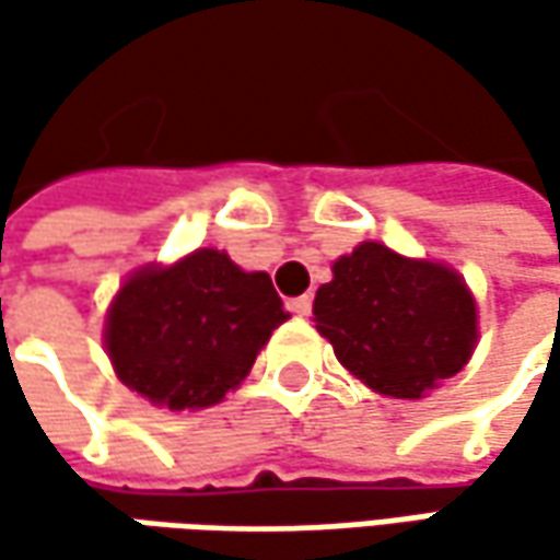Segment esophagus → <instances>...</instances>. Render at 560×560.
Masks as SVG:
<instances>
[{
  "mask_svg": "<svg viewBox=\"0 0 560 560\" xmlns=\"http://www.w3.org/2000/svg\"><path fill=\"white\" fill-rule=\"evenodd\" d=\"M287 308H290L292 314H299V317H305V314L312 312V295H299V299H290V302H287Z\"/></svg>",
  "mask_w": 560,
  "mask_h": 560,
  "instance_id": "esophagus-1",
  "label": "esophagus"
}]
</instances>
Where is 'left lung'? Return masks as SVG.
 Here are the masks:
<instances>
[{
	"label": "left lung",
	"mask_w": 560,
	"mask_h": 560,
	"mask_svg": "<svg viewBox=\"0 0 560 560\" xmlns=\"http://www.w3.org/2000/svg\"><path fill=\"white\" fill-rule=\"evenodd\" d=\"M314 324L342 368L374 393L420 398L462 371L477 342V308L452 268L361 243L314 295Z\"/></svg>",
	"instance_id": "left-lung-1"
}]
</instances>
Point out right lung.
Masks as SVG:
<instances>
[{"label":"right lung","mask_w":560,"mask_h":560,"mask_svg":"<svg viewBox=\"0 0 560 560\" xmlns=\"http://www.w3.org/2000/svg\"><path fill=\"white\" fill-rule=\"evenodd\" d=\"M287 317L268 273H246L224 252L199 248L174 268L137 270L120 287L105 346L133 393L184 411L240 386Z\"/></svg>","instance_id":"add662e5"}]
</instances>
